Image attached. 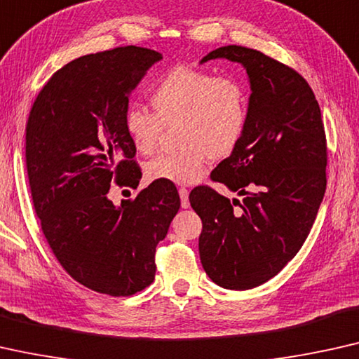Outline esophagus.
<instances>
[{
  "label": "esophagus",
  "mask_w": 359,
  "mask_h": 359,
  "mask_svg": "<svg viewBox=\"0 0 359 359\" xmlns=\"http://www.w3.org/2000/svg\"><path fill=\"white\" fill-rule=\"evenodd\" d=\"M179 195H180V205L182 208H189L190 201H189V190L185 187H180L179 189Z\"/></svg>",
  "instance_id": "esophagus-1"
}]
</instances>
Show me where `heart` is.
Masks as SVG:
<instances>
[{
	"instance_id": "obj_1",
	"label": "heart",
	"mask_w": 359,
	"mask_h": 359,
	"mask_svg": "<svg viewBox=\"0 0 359 359\" xmlns=\"http://www.w3.org/2000/svg\"><path fill=\"white\" fill-rule=\"evenodd\" d=\"M156 114L141 107L125 112L123 127L133 149L148 156L158 146L164 125L177 123V153L161 154L146 165L151 180L194 184L210 159H224L237 148L249 120L244 86L200 69H169L149 95Z\"/></svg>"
}]
</instances>
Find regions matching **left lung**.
Returning <instances> with one entry per match:
<instances>
[{"label": "left lung", "mask_w": 359, "mask_h": 359, "mask_svg": "<svg viewBox=\"0 0 359 359\" xmlns=\"http://www.w3.org/2000/svg\"><path fill=\"white\" fill-rule=\"evenodd\" d=\"M216 58L241 63L252 90L244 136L211 172L242 200L205 185L189 198L203 223L206 275L244 291L278 275L309 236L327 187L325 131L316 95L294 69L239 45L216 48L200 63Z\"/></svg>", "instance_id": "1"}]
</instances>
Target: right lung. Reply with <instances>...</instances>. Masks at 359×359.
<instances>
[{"label":"right lung","instance_id":"right-lung-1","mask_svg":"<svg viewBox=\"0 0 359 359\" xmlns=\"http://www.w3.org/2000/svg\"><path fill=\"white\" fill-rule=\"evenodd\" d=\"M159 60L135 45L73 60L43 86L27 120L29 185L45 239L74 280L102 294L131 296L154 281L156 245L180 208L164 180L118 206L109 198L112 182L140 184L123 117Z\"/></svg>","mask_w":359,"mask_h":359}]
</instances>
